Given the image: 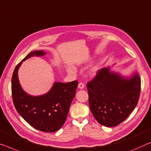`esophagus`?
Returning a JSON list of instances; mask_svg holds the SVG:
<instances>
[{"label": "esophagus", "mask_w": 151, "mask_h": 151, "mask_svg": "<svg viewBox=\"0 0 151 151\" xmlns=\"http://www.w3.org/2000/svg\"><path fill=\"white\" fill-rule=\"evenodd\" d=\"M78 87L79 88H81V89H83V88L85 87L84 83H82V82H80L79 83H78Z\"/></svg>", "instance_id": "obj_1"}]
</instances>
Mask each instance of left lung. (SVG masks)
<instances>
[{"label": "left lung", "instance_id": "obj_1", "mask_svg": "<svg viewBox=\"0 0 151 151\" xmlns=\"http://www.w3.org/2000/svg\"><path fill=\"white\" fill-rule=\"evenodd\" d=\"M140 85L138 73L125 79L109 68L98 70L87 85L89 107L95 119L107 127L122 122L138 104Z\"/></svg>", "mask_w": 151, "mask_h": 151}]
</instances>
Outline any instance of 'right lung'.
I'll return each mask as SVG.
<instances>
[{
    "label": "right lung",
    "instance_id": "right-lung-1",
    "mask_svg": "<svg viewBox=\"0 0 151 151\" xmlns=\"http://www.w3.org/2000/svg\"><path fill=\"white\" fill-rule=\"evenodd\" d=\"M44 54L41 50L32 52L17 65L11 80L12 97L17 111L30 126L42 132H53L65 122L78 81L55 83L51 90L42 96L32 97L25 93L19 82V68L25 60Z\"/></svg>",
    "mask_w": 151,
    "mask_h": 151
}]
</instances>
